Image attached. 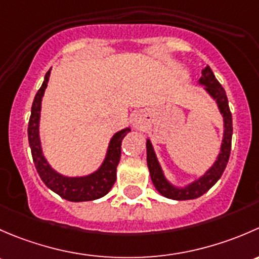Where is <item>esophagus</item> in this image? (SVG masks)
Returning <instances> with one entry per match:
<instances>
[{
	"label": "esophagus",
	"mask_w": 259,
	"mask_h": 259,
	"mask_svg": "<svg viewBox=\"0 0 259 259\" xmlns=\"http://www.w3.org/2000/svg\"><path fill=\"white\" fill-rule=\"evenodd\" d=\"M143 122H145L143 117L141 116V114H137V116L133 118V126H135L136 128H141V127L143 126Z\"/></svg>",
	"instance_id": "obj_1"
}]
</instances>
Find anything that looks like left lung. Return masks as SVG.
I'll return each instance as SVG.
<instances>
[{"label":"left lung","mask_w":259,"mask_h":259,"mask_svg":"<svg viewBox=\"0 0 259 259\" xmlns=\"http://www.w3.org/2000/svg\"><path fill=\"white\" fill-rule=\"evenodd\" d=\"M201 86H204V91L209 95L213 101H215L218 111L223 118V136L222 143H221L220 153L215 157V161L213 162L212 166L209 167L203 175L197 177L192 182L185 186H177L172 183L164 175V170L157 158L156 151H154L153 145L151 140L147 138L146 147H147V166L149 169V176L153 186L158 191L159 194L169 199L175 201H187V199H194L201 197L202 194L206 193L209 188L217 183L221 176L225 172L226 166L228 163L229 153H231V143H232V114L229 111L228 100L226 96V91L221 86L220 82L217 81L215 76L213 74L209 66L202 70L201 78L197 82Z\"/></svg>","instance_id":"1"}]
</instances>
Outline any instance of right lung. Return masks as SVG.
<instances>
[{
  "label": "right lung",
  "mask_w": 259,
  "mask_h": 259,
  "mask_svg": "<svg viewBox=\"0 0 259 259\" xmlns=\"http://www.w3.org/2000/svg\"><path fill=\"white\" fill-rule=\"evenodd\" d=\"M50 74L51 68L45 76L41 89L34 96L30 122H28V142H30L33 163L45 185L62 198L71 202L95 201L106 196L116 182L117 166L121 158V142L124 136L131 132V127H126L112 136L102 163L92 173L84 176H66L56 170L45 156L41 137H39L42 97L47 89Z\"/></svg>",
  "instance_id": "add662e5"
}]
</instances>
